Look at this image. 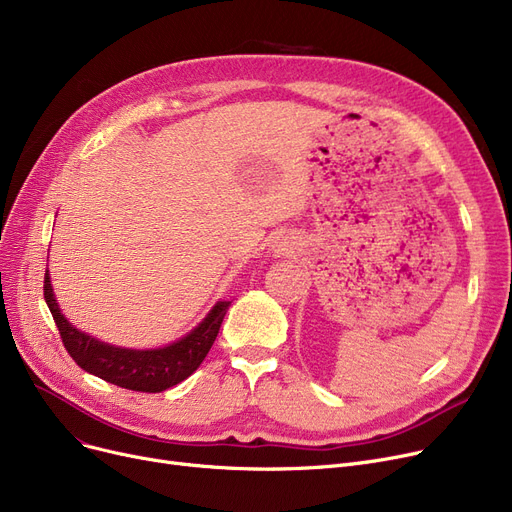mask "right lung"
<instances>
[{
	"instance_id": "obj_1",
	"label": "right lung",
	"mask_w": 512,
	"mask_h": 512,
	"mask_svg": "<svg viewBox=\"0 0 512 512\" xmlns=\"http://www.w3.org/2000/svg\"><path fill=\"white\" fill-rule=\"evenodd\" d=\"M43 294L53 321L60 330L64 348L74 363L105 382L134 392H164L186 380L207 357L230 307L228 301L215 303L201 324L174 344L151 348V351H132V348L99 342L89 334L72 328L62 315L56 297H53L49 274H45Z\"/></svg>"
}]
</instances>
